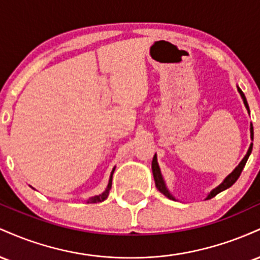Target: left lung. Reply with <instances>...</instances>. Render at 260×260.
<instances>
[{
    "label": "left lung",
    "instance_id": "1",
    "mask_svg": "<svg viewBox=\"0 0 260 260\" xmlns=\"http://www.w3.org/2000/svg\"><path fill=\"white\" fill-rule=\"evenodd\" d=\"M238 91H240L241 96H242L243 103H244V105H246L247 110H248V111H249V107H248V104H247L246 96H244V94H243L242 90H241L240 88H238ZM250 137H252V138H253V126H252V124H250ZM252 148H253V144H250V147H249V149H248V151H247L246 156H244V157H243V160L241 161L240 165H238L237 168H236V169L234 170V171H232L231 174H230V175L228 176V177H226L225 180H223V182H222L221 184H220V186H217V187L215 188V189L211 190L210 194L208 196V198H207V199H211V198H214V197H215L216 194H219L220 192H222V190L228 189V188L231 187L232 184H234L235 182L238 180V177H240V175H241V172H242V170H243V168H244V165H246L247 160H248V157H249L250 153H252ZM151 168H153V175H154V180H155V186H156L157 189H159L160 192L162 193L164 196L168 197L169 199H172V201H175V198H174V197H172L171 194H170V192L168 190V188H166L165 183H164L162 176H161V172H160L159 165H157L156 154L154 155L153 162H151Z\"/></svg>",
    "mask_w": 260,
    "mask_h": 260
}]
</instances>
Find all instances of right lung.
Wrapping results in <instances>:
<instances>
[{
  "mask_svg": "<svg viewBox=\"0 0 260 260\" xmlns=\"http://www.w3.org/2000/svg\"><path fill=\"white\" fill-rule=\"evenodd\" d=\"M113 171H115V168H113L112 172H111V177H110L109 184H107V188H106L105 192L101 193V194H99V196L92 197V198L89 199L88 203H99V202H103V201H105L107 197H109V192H110V189H111V184H112V175H113Z\"/></svg>",
  "mask_w": 260,
  "mask_h": 260,
  "instance_id": "1",
  "label": "right lung"
}]
</instances>
